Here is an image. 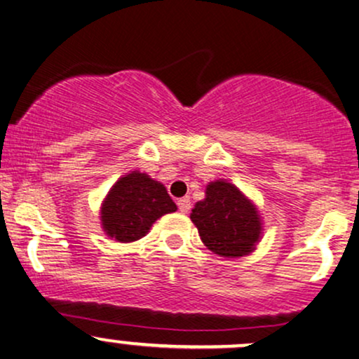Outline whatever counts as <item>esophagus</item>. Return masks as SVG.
I'll use <instances>...</instances> for the list:
<instances>
[{
	"mask_svg": "<svg viewBox=\"0 0 359 359\" xmlns=\"http://www.w3.org/2000/svg\"><path fill=\"white\" fill-rule=\"evenodd\" d=\"M178 208L181 213H188L189 208H191V203H189V198L184 196V198H180L178 200Z\"/></svg>",
	"mask_w": 359,
	"mask_h": 359,
	"instance_id": "1",
	"label": "esophagus"
}]
</instances>
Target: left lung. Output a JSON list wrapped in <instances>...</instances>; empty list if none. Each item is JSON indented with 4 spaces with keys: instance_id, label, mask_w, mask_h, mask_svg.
<instances>
[{
    "instance_id": "8db88e82",
    "label": "left lung",
    "mask_w": 359,
    "mask_h": 359,
    "mask_svg": "<svg viewBox=\"0 0 359 359\" xmlns=\"http://www.w3.org/2000/svg\"><path fill=\"white\" fill-rule=\"evenodd\" d=\"M189 218L208 250L222 257L248 255L262 235L255 205L225 180L206 187L205 200L198 201Z\"/></svg>"
}]
</instances>
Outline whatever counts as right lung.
Instances as JSON below:
<instances>
[{
	"instance_id": "add662e5",
	"label": "right lung",
	"mask_w": 359,
	"mask_h": 359,
	"mask_svg": "<svg viewBox=\"0 0 359 359\" xmlns=\"http://www.w3.org/2000/svg\"><path fill=\"white\" fill-rule=\"evenodd\" d=\"M172 212L176 205L164 184L146 172L133 171L119 178L107 193L100 222L109 237L128 243L144 237L158 218Z\"/></svg>"
}]
</instances>
